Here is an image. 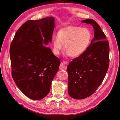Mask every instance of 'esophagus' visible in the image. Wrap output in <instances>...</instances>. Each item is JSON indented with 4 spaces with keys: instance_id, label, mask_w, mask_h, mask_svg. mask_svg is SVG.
<instances>
[{
    "instance_id": "34e87169",
    "label": "esophagus",
    "mask_w": 120,
    "mask_h": 120,
    "mask_svg": "<svg viewBox=\"0 0 120 120\" xmlns=\"http://www.w3.org/2000/svg\"><path fill=\"white\" fill-rule=\"evenodd\" d=\"M68 64V61H63L61 63L59 69L60 70H66Z\"/></svg>"
}]
</instances>
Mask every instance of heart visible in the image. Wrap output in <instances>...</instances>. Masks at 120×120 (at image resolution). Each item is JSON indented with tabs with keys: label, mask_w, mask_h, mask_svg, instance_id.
<instances>
[{
	"label": "heart",
	"mask_w": 120,
	"mask_h": 120,
	"mask_svg": "<svg viewBox=\"0 0 120 120\" xmlns=\"http://www.w3.org/2000/svg\"><path fill=\"white\" fill-rule=\"evenodd\" d=\"M92 38L90 31L86 28L68 26L59 30L52 38V52L59 55L64 45L67 56L72 57L83 54L89 48Z\"/></svg>",
	"instance_id": "heart-1"
}]
</instances>
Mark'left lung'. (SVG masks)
Segmentation results:
<instances>
[{
  "mask_svg": "<svg viewBox=\"0 0 120 120\" xmlns=\"http://www.w3.org/2000/svg\"><path fill=\"white\" fill-rule=\"evenodd\" d=\"M82 22L92 25L94 37L86 51L67 67L68 93L77 100L94 93L102 83L109 66V43L100 26L92 19Z\"/></svg>",
  "mask_w": 120,
  "mask_h": 120,
  "instance_id": "obj_1",
  "label": "left lung"
}]
</instances>
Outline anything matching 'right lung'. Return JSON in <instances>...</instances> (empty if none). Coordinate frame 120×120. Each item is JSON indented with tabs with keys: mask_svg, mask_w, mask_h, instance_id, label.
Here are the masks:
<instances>
[{
	"mask_svg": "<svg viewBox=\"0 0 120 120\" xmlns=\"http://www.w3.org/2000/svg\"><path fill=\"white\" fill-rule=\"evenodd\" d=\"M54 17L28 20L20 27L10 46L11 75L17 87L28 98L45 97L59 70L60 59L49 48L55 27Z\"/></svg>",
	"mask_w": 120,
	"mask_h": 120,
	"instance_id": "right-lung-1",
	"label": "right lung"
}]
</instances>
